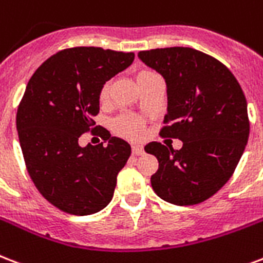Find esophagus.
I'll return each instance as SVG.
<instances>
[{"label":"esophagus","instance_id":"1","mask_svg":"<svg viewBox=\"0 0 263 263\" xmlns=\"http://www.w3.org/2000/svg\"><path fill=\"white\" fill-rule=\"evenodd\" d=\"M132 153L136 154V156H140V154H143V147L140 145H134L132 146Z\"/></svg>","mask_w":263,"mask_h":263}]
</instances>
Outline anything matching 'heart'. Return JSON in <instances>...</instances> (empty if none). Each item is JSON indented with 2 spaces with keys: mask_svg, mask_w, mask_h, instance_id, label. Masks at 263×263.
<instances>
[{
  "mask_svg": "<svg viewBox=\"0 0 263 263\" xmlns=\"http://www.w3.org/2000/svg\"><path fill=\"white\" fill-rule=\"evenodd\" d=\"M154 74L153 71L150 70H140L139 73L136 74V81H140L143 78L149 77ZM110 93V83H106L102 89H100V100L105 102L107 100ZM116 128L120 134H123L124 136H128V138H139L142 134H143V125H142V121L139 118L134 117V116H125V117H121L116 123Z\"/></svg>",
  "mask_w": 263,
  "mask_h": 263,
  "instance_id": "obj_1",
  "label": "heart"
}]
</instances>
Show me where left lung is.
<instances>
[{
	"label": "left lung",
	"instance_id": "8db88e82",
	"mask_svg": "<svg viewBox=\"0 0 263 263\" xmlns=\"http://www.w3.org/2000/svg\"><path fill=\"white\" fill-rule=\"evenodd\" d=\"M139 58L167 84L161 135L183 142L180 150L150 142L158 160L152 187L175 205L203 203L225 185L243 156L248 135L247 100L237 80L219 60L185 47L140 51Z\"/></svg>",
	"mask_w": 263,
	"mask_h": 263
}]
</instances>
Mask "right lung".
Masks as SVG:
<instances>
[{
    "mask_svg": "<svg viewBox=\"0 0 263 263\" xmlns=\"http://www.w3.org/2000/svg\"><path fill=\"white\" fill-rule=\"evenodd\" d=\"M134 58V52L69 48L45 60L27 83L16 114L26 167L38 192L67 214L91 215L113 198L131 146L105 128L99 145L83 147L78 139L95 125L102 87Z\"/></svg>",
    "mask_w": 263,
    "mask_h": 263,
    "instance_id": "add662e5",
    "label": "right lung"
}]
</instances>
